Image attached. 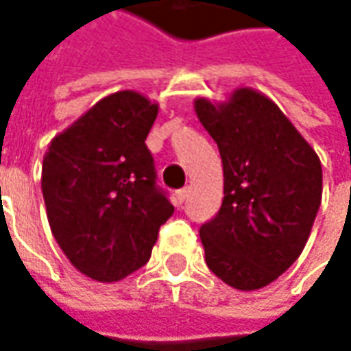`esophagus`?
Instances as JSON below:
<instances>
[{
	"label": "esophagus",
	"instance_id": "1",
	"mask_svg": "<svg viewBox=\"0 0 351 351\" xmlns=\"http://www.w3.org/2000/svg\"><path fill=\"white\" fill-rule=\"evenodd\" d=\"M189 193H191V189H189V187H183V189H180V191H178V199H180V203H183V201L189 197Z\"/></svg>",
	"mask_w": 351,
	"mask_h": 351
}]
</instances>
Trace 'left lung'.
<instances>
[{"label":"left lung","mask_w":351,"mask_h":351,"mask_svg":"<svg viewBox=\"0 0 351 351\" xmlns=\"http://www.w3.org/2000/svg\"><path fill=\"white\" fill-rule=\"evenodd\" d=\"M193 107L219 146L224 176L221 210L199 230L205 262L234 289H262L311 236L322 199L318 154L258 89L238 88L224 101L197 97Z\"/></svg>","instance_id":"1"}]
</instances>
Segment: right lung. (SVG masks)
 <instances>
[{
	"instance_id": "add662e5",
	"label": "right lung",
	"mask_w": 351,
	"mask_h": 351,
	"mask_svg": "<svg viewBox=\"0 0 351 351\" xmlns=\"http://www.w3.org/2000/svg\"><path fill=\"white\" fill-rule=\"evenodd\" d=\"M158 103L132 89L103 97L48 144L40 187L50 230L77 271L101 283L150 260L173 213L156 189L146 136Z\"/></svg>"
}]
</instances>
